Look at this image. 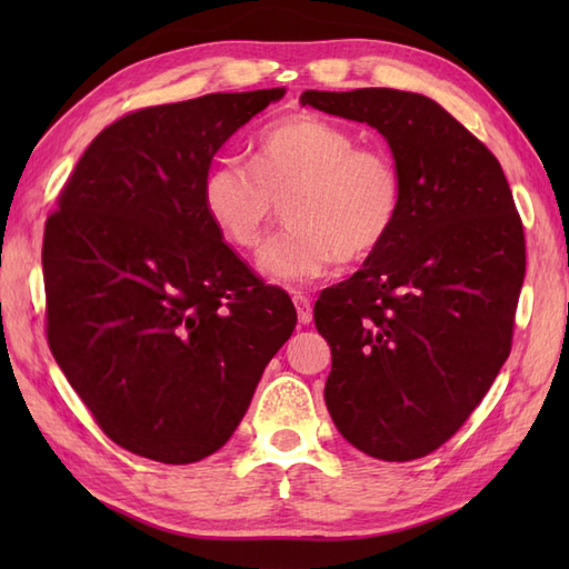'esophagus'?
Returning <instances> with one entry per match:
<instances>
[{
	"instance_id": "1",
	"label": "esophagus",
	"mask_w": 569,
	"mask_h": 569,
	"mask_svg": "<svg viewBox=\"0 0 569 569\" xmlns=\"http://www.w3.org/2000/svg\"><path fill=\"white\" fill-rule=\"evenodd\" d=\"M293 303H296V310H298V320L303 322V325H308L312 320L310 298L303 291H293Z\"/></svg>"
}]
</instances>
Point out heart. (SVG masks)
I'll list each match as a JSON object with an SVG mask.
<instances>
[{"label": "heart", "instance_id": "heart-1", "mask_svg": "<svg viewBox=\"0 0 569 569\" xmlns=\"http://www.w3.org/2000/svg\"><path fill=\"white\" fill-rule=\"evenodd\" d=\"M202 210L241 251H257L283 200L291 222L261 257L266 276L308 281L337 261H365L398 222L403 180L389 151L359 147L347 127L298 112L266 127L251 166L217 156L200 183Z\"/></svg>", "mask_w": 569, "mask_h": 569}]
</instances>
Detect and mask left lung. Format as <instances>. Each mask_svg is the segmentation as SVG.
Masks as SVG:
<instances>
[{"mask_svg":"<svg viewBox=\"0 0 569 569\" xmlns=\"http://www.w3.org/2000/svg\"><path fill=\"white\" fill-rule=\"evenodd\" d=\"M300 104L377 129L403 180L389 239L312 310L332 352L325 403L369 457H426L509 359L526 276L521 214L497 156L422 94L306 90Z\"/></svg>","mask_w":569,"mask_h":569,"instance_id":"left-lung-1","label":"left lung"}]
</instances>
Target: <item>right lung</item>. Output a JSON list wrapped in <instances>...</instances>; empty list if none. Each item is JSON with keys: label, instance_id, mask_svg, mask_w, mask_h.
I'll return each mask as SVG.
<instances>
[{"label": "right lung", "instance_id": "1", "mask_svg": "<svg viewBox=\"0 0 569 569\" xmlns=\"http://www.w3.org/2000/svg\"><path fill=\"white\" fill-rule=\"evenodd\" d=\"M283 88L143 107L104 127L43 232L46 337L102 432L163 465L232 438L296 308L202 210L217 149Z\"/></svg>", "mask_w": 569, "mask_h": 569}]
</instances>
